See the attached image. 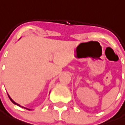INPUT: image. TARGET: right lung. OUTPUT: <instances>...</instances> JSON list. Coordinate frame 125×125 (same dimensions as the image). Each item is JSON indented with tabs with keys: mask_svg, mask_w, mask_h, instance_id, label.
Returning a JSON list of instances; mask_svg holds the SVG:
<instances>
[{
	"mask_svg": "<svg viewBox=\"0 0 125 125\" xmlns=\"http://www.w3.org/2000/svg\"><path fill=\"white\" fill-rule=\"evenodd\" d=\"M8 97H9V98H10V100H11V102H12V103H13V104H15V105H17V106H19V107H21V108H25V109H27V110H31V109H29V108H25V107H23V106H21V105H19V104H17V103H16V102H15V101H13V100L11 99V97H10V95H9V94H8Z\"/></svg>",
	"mask_w": 125,
	"mask_h": 125,
	"instance_id": "right-lung-1",
	"label": "right lung"
}]
</instances>
